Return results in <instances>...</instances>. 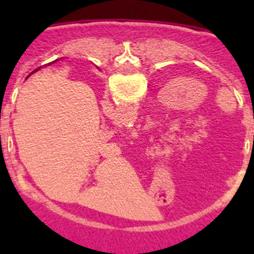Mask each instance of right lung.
I'll return each mask as SVG.
<instances>
[{
    "label": "right lung",
    "instance_id": "right-lung-1",
    "mask_svg": "<svg viewBox=\"0 0 254 254\" xmlns=\"http://www.w3.org/2000/svg\"><path fill=\"white\" fill-rule=\"evenodd\" d=\"M60 60H61V58H60ZM56 61H58V60H56ZM56 61H53V62H56ZM37 69H39V68H37ZM37 69H35V71H37Z\"/></svg>",
    "mask_w": 254,
    "mask_h": 254
}]
</instances>
